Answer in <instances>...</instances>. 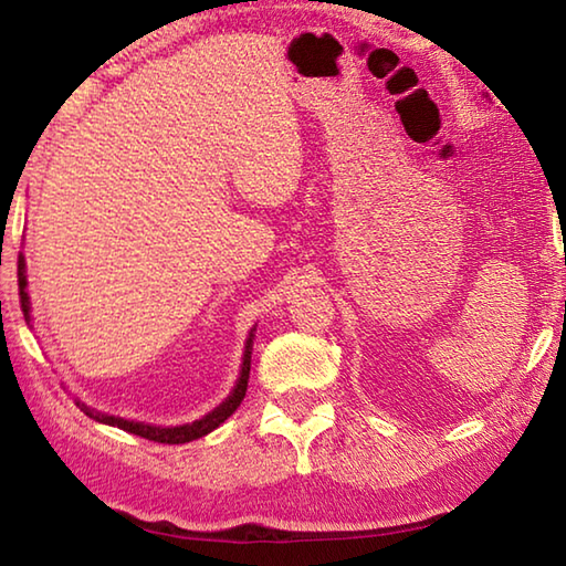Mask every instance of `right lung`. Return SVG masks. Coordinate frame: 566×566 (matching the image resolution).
<instances>
[{
    "label": "right lung",
    "mask_w": 566,
    "mask_h": 566,
    "mask_svg": "<svg viewBox=\"0 0 566 566\" xmlns=\"http://www.w3.org/2000/svg\"><path fill=\"white\" fill-rule=\"evenodd\" d=\"M17 282H19V304H22V312H24V319H30V296H27L24 286H27V276H24V256H19L17 262ZM252 337H254V329L249 334L247 339V347H244V361H242V375L237 379V387L232 389V395H229L222 405L214 407L209 415H205L202 419L191 421V424H181V427H155V424H145V421H127L122 417H109V415H99V411H94L90 407H82V411L92 419L104 421V424H112V427H119L124 432L129 434H137V437H145L149 442H159V444H185L191 442V439H199L212 432L227 417H232V411L242 405V399L247 395V381H249V364H252Z\"/></svg>",
    "instance_id": "obj_1"
}]
</instances>
